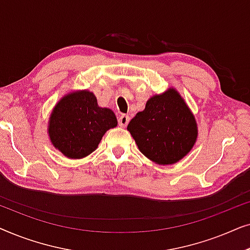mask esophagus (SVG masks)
Returning a JSON list of instances; mask_svg holds the SVG:
<instances>
[{
	"label": "esophagus",
	"mask_w": 250,
	"mask_h": 250,
	"mask_svg": "<svg viewBox=\"0 0 250 250\" xmlns=\"http://www.w3.org/2000/svg\"><path fill=\"white\" fill-rule=\"evenodd\" d=\"M128 122H129V117H128L127 115H122V116H119V118H118V124H119V126H122V127H125V126L128 124Z\"/></svg>",
	"instance_id": "34e87169"
}]
</instances>
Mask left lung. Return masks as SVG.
<instances>
[{
    "label": "left lung",
    "mask_w": 250,
    "mask_h": 250,
    "mask_svg": "<svg viewBox=\"0 0 250 250\" xmlns=\"http://www.w3.org/2000/svg\"><path fill=\"white\" fill-rule=\"evenodd\" d=\"M138 148L158 165L175 164L193 148L196 118L175 88L153 95L127 126Z\"/></svg>",
    "instance_id": "8db88e82"
}]
</instances>
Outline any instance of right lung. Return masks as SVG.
<instances>
[{
    "mask_svg": "<svg viewBox=\"0 0 250 250\" xmlns=\"http://www.w3.org/2000/svg\"><path fill=\"white\" fill-rule=\"evenodd\" d=\"M117 126L114 111L98 105L87 90L68 93L51 112L47 132L54 148L71 159L84 158L98 148L108 129Z\"/></svg>",
    "mask_w": 250,
    "mask_h": 250,
    "instance_id": "obj_1",
    "label": "right lung"
}]
</instances>
